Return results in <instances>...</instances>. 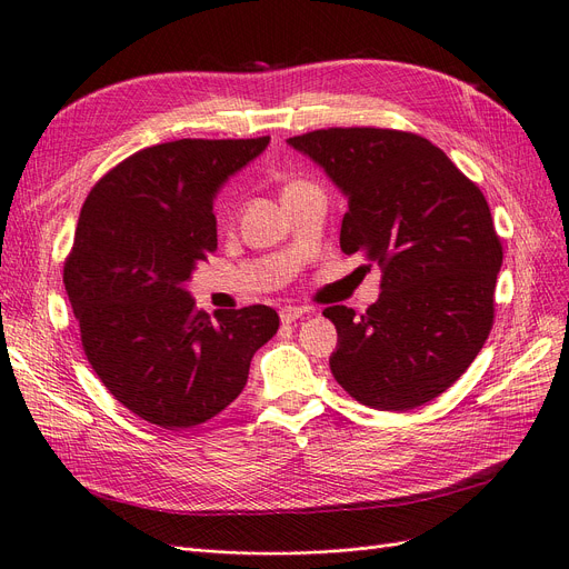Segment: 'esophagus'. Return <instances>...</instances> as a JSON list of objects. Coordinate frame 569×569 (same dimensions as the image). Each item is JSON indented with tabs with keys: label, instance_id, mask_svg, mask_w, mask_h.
<instances>
[{
	"label": "esophagus",
	"instance_id": "34e87169",
	"mask_svg": "<svg viewBox=\"0 0 569 569\" xmlns=\"http://www.w3.org/2000/svg\"><path fill=\"white\" fill-rule=\"evenodd\" d=\"M279 313H281V321L283 323H292V321L302 319L305 313H309V309L307 307H283Z\"/></svg>",
	"mask_w": 569,
	"mask_h": 569
}]
</instances>
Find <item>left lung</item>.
Here are the masks:
<instances>
[{"mask_svg":"<svg viewBox=\"0 0 569 569\" xmlns=\"http://www.w3.org/2000/svg\"><path fill=\"white\" fill-rule=\"evenodd\" d=\"M347 197L340 248L382 267L366 313L335 305L330 370L356 401L406 412L452 387L495 321L501 241L490 206L448 154L393 129H321L288 138Z\"/></svg>","mask_w":569,"mask_h":569,"instance_id":"1","label":"left lung"}]
</instances>
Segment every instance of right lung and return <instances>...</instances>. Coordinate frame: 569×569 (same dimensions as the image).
I'll list each match as a JSON object with an SVG mask.
<instances>
[{
  "label": "right lung",
  "instance_id": "obj_1",
  "mask_svg": "<svg viewBox=\"0 0 569 569\" xmlns=\"http://www.w3.org/2000/svg\"><path fill=\"white\" fill-rule=\"evenodd\" d=\"M267 144L269 136L144 147L81 206L62 283L93 372L144 422L168 431L208 422L243 391L252 353L279 330L271 307L210 319L184 290L218 248V189Z\"/></svg>",
  "mask_w": 569,
  "mask_h": 569
}]
</instances>
